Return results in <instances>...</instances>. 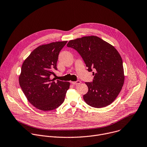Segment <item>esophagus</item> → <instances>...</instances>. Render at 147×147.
Listing matches in <instances>:
<instances>
[{
  "mask_svg": "<svg viewBox=\"0 0 147 147\" xmlns=\"http://www.w3.org/2000/svg\"><path fill=\"white\" fill-rule=\"evenodd\" d=\"M72 84L74 85H78L80 84L81 83V82L80 81V80H78V81H73V82H71Z\"/></svg>",
  "mask_w": 147,
  "mask_h": 147,
  "instance_id": "1",
  "label": "esophagus"
}]
</instances>
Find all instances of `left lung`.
I'll list each match as a JSON object with an SVG mask.
<instances>
[{
  "label": "left lung",
  "instance_id": "8db88e82",
  "mask_svg": "<svg viewBox=\"0 0 147 147\" xmlns=\"http://www.w3.org/2000/svg\"><path fill=\"white\" fill-rule=\"evenodd\" d=\"M67 46L78 53L88 71L95 70L93 81L85 82L88 91L83 96L85 102L94 108L112 103L121 92L125 79L122 59L114 47L94 36L70 40Z\"/></svg>",
  "mask_w": 147,
  "mask_h": 147
}]
</instances>
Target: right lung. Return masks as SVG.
<instances>
[{"label":"right lung","instance_id":"1","mask_svg":"<svg viewBox=\"0 0 147 147\" xmlns=\"http://www.w3.org/2000/svg\"><path fill=\"white\" fill-rule=\"evenodd\" d=\"M67 41L42 45L33 50L24 62L19 77L20 86L28 101L42 111H51L64 102L69 82L51 80L57 70L60 51Z\"/></svg>","mask_w":147,"mask_h":147}]
</instances>
